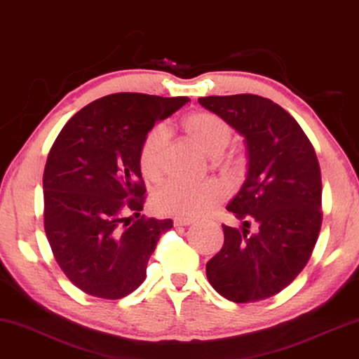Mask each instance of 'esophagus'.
I'll list each match as a JSON object with an SVG mask.
<instances>
[{"label": "esophagus", "mask_w": 359, "mask_h": 359, "mask_svg": "<svg viewBox=\"0 0 359 359\" xmlns=\"http://www.w3.org/2000/svg\"><path fill=\"white\" fill-rule=\"evenodd\" d=\"M192 222H194V220H192V218H188V217H175L173 218L175 226H186V225H191Z\"/></svg>", "instance_id": "esophagus-1"}]
</instances>
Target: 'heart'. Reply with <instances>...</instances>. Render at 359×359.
I'll return each mask as SVG.
<instances>
[{
    "mask_svg": "<svg viewBox=\"0 0 359 359\" xmlns=\"http://www.w3.org/2000/svg\"><path fill=\"white\" fill-rule=\"evenodd\" d=\"M183 128L189 139L202 152L215 157L217 163L226 173H238L241 158L235 154L218 155L228 147L233 137L231 124L212 111H194L183 119ZM168 133L163 126L150 128L139 147V167L145 178L157 181L163 175L165 150ZM226 197L225 186L207 180L201 183L171 180L160 186L154 196L155 209L162 214L196 218L207 214L222 204Z\"/></svg>",
    "mask_w": 359,
    "mask_h": 359,
    "instance_id": "heart-1",
    "label": "heart"
}]
</instances>
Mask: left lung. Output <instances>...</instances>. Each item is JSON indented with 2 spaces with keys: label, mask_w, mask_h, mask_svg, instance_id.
Instances as JSON below:
<instances>
[{
  "label": "left lung",
  "mask_w": 359,
  "mask_h": 359,
  "mask_svg": "<svg viewBox=\"0 0 359 359\" xmlns=\"http://www.w3.org/2000/svg\"><path fill=\"white\" fill-rule=\"evenodd\" d=\"M199 103L243 134L249 157L248 178L226 205L244 228L222 225L225 241L207 262V278L233 303L267 299L298 277L319 238L316 150L298 121L270 98L238 93L202 97Z\"/></svg>",
  "instance_id": "8db88e82"
}]
</instances>
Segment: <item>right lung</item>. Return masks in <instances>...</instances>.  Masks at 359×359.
<instances>
[{"mask_svg": "<svg viewBox=\"0 0 359 359\" xmlns=\"http://www.w3.org/2000/svg\"><path fill=\"white\" fill-rule=\"evenodd\" d=\"M188 102L111 93L77 111L51 145L43 171L46 240L66 277L84 293L119 299L145 280L158 238L173 222L141 215L139 147L155 121Z\"/></svg>", "mask_w": 359, "mask_h": 359, "instance_id": "1", "label": "right lung"}]
</instances>
